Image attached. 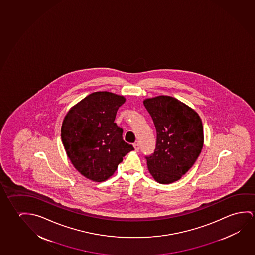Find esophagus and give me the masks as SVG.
Here are the masks:
<instances>
[{
	"label": "esophagus",
	"instance_id": "esophagus-1",
	"mask_svg": "<svg viewBox=\"0 0 255 255\" xmlns=\"http://www.w3.org/2000/svg\"><path fill=\"white\" fill-rule=\"evenodd\" d=\"M133 147L135 149V151H138L139 150V145L137 144V143H135L133 144Z\"/></svg>",
	"mask_w": 255,
	"mask_h": 255
}]
</instances>
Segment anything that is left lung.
Masks as SVG:
<instances>
[{"mask_svg": "<svg viewBox=\"0 0 255 255\" xmlns=\"http://www.w3.org/2000/svg\"><path fill=\"white\" fill-rule=\"evenodd\" d=\"M157 133L156 146L145 157L149 172L162 184L179 180L195 163L203 147L199 114L179 100L160 95L144 100Z\"/></svg>", "mask_w": 255, "mask_h": 255, "instance_id": "obj_1", "label": "left lung"}]
</instances>
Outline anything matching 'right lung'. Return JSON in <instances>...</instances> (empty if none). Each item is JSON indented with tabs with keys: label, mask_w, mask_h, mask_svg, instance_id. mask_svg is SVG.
Returning <instances> with one entry per match:
<instances>
[{
	"label": "right lung",
	"mask_w": 255,
	"mask_h": 255,
	"mask_svg": "<svg viewBox=\"0 0 255 255\" xmlns=\"http://www.w3.org/2000/svg\"><path fill=\"white\" fill-rule=\"evenodd\" d=\"M123 95L95 92L72 107L63 118L61 137L75 169L87 179L110 178L123 157L134 150L124 141L123 129L115 121Z\"/></svg>",
	"instance_id": "1"
}]
</instances>
